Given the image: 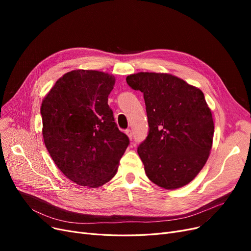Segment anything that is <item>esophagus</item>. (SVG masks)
Masks as SVG:
<instances>
[{
	"label": "esophagus",
	"instance_id": "obj_1",
	"mask_svg": "<svg viewBox=\"0 0 251 251\" xmlns=\"http://www.w3.org/2000/svg\"><path fill=\"white\" fill-rule=\"evenodd\" d=\"M125 132H126V134H127V136L129 137V139H130V140H132V137H133V133H132V131H131L130 129H127V130L125 131Z\"/></svg>",
	"mask_w": 251,
	"mask_h": 251
}]
</instances>
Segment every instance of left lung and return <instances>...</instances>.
Segmentation results:
<instances>
[{
	"label": "left lung",
	"instance_id": "1",
	"mask_svg": "<svg viewBox=\"0 0 251 251\" xmlns=\"http://www.w3.org/2000/svg\"><path fill=\"white\" fill-rule=\"evenodd\" d=\"M127 84L143 94L149 134L137 149L149 179L165 189L191 182L213 146L214 120L203 92L174 75L139 72Z\"/></svg>",
	"mask_w": 251,
	"mask_h": 251
}]
</instances>
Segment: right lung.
Here are the masks:
<instances>
[{
    "label": "right lung",
    "mask_w": 251,
    "mask_h": 251,
    "mask_svg": "<svg viewBox=\"0 0 251 251\" xmlns=\"http://www.w3.org/2000/svg\"><path fill=\"white\" fill-rule=\"evenodd\" d=\"M115 80L100 71L73 70L42 102L46 148L61 172L78 185L99 187L110 181L129 146L108 104Z\"/></svg>",
    "instance_id": "right-lung-1"
}]
</instances>
